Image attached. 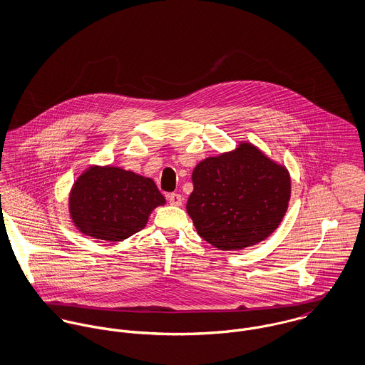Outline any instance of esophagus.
<instances>
[{
    "mask_svg": "<svg viewBox=\"0 0 365 365\" xmlns=\"http://www.w3.org/2000/svg\"><path fill=\"white\" fill-rule=\"evenodd\" d=\"M168 202L171 205H175V207H181L182 205V195L178 194V192H173L168 195Z\"/></svg>",
    "mask_w": 365,
    "mask_h": 365,
    "instance_id": "34e87169",
    "label": "esophagus"
}]
</instances>
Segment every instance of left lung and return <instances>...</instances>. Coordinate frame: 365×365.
I'll list each match as a JSON object with an SVG mask.
<instances>
[{
    "mask_svg": "<svg viewBox=\"0 0 365 365\" xmlns=\"http://www.w3.org/2000/svg\"><path fill=\"white\" fill-rule=\"evenodd\" d=\"M192 184L187 212L198 235L220 250H242L267 239L291 197L287 168L249 143L201 161Z\"/></svg>",
    "mask_w": 365,
    "mask_h": 365,
    "instance_id": "8db88e82",
    "label": "left lung"
}]
</instances>
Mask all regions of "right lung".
Masks as SVG:
<instances>
[{"label":"right lung","mask_w":365,"mask_h":365,"mask_svg":"<svg viewBox=\"0 0 365 365\" xmlns=\"http://www.w3.org/2000/svg\"><path fill=\"white\" fill-rule=\"evenodd\" d=\"M165 200L152 178L119 167H90L70 194V215L80 232L120 242L140 232Z\"/></svg>","instance_id":"1"}]
</instances>
